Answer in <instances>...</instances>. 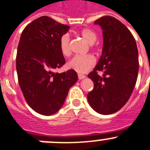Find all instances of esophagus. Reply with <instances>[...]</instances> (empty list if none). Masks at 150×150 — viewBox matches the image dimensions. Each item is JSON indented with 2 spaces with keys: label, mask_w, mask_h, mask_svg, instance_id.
<instances>
[{
  "label": "esophagus",
  "mask_w": 150,
  "mask_h": 150,
  "mask_svg": "<svg viewBox=\"0 0 150 150\" xmlns=\"http://www.w3.org/2000/svg\"><path fill=\"white\" fill-rule=\"evenodd\" d=\"M86 78V75L78 74V79H79V80H82V79H83V78Z\"/></svg>",
  "instance_id": "obj_1"
}]
</instances>
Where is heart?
I'll use <instances>...</instances> for the list:
<instances>
[{"label":"heart","mask_w":150,"mask_h":150,"mask_svg":"<svg viewBox=\"0 0 150 150\" xmlns=\"http://www.w3.org/2000/svg\"><path fill=\"white\" fill-rule=\"evenodd\" d=\"M87 42L91 45V47H94V42L97 40V34L90 28H83L78 32ZM59 47L62 54L64 56H68L70 54V38L68 34L62 36L59 41ZM95 59L91 55L83 56H75L68 62V67L81 74L88 72L94 67Z\"/></svg>","instance_id":"1"}]
</instances>
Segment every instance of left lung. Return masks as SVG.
<instances>
[{"instance_id":"left-lung-1","label":"left lung","mask_w":150,"mask_h":150,"mask_svg":"<svg viewBox=\"0 0 150 150\" xmlns=\"http://www.w3.org/2000/svg\"><path fill=\"white\" fill-rule=\"evenodd\" d=\"M103 29L102 56L88 77L94 88L87 95L90 106L108 115L121 109L133 91L139 72V52L129 29L114 17L104 16L94 22ZM101 71L100 76L97 74Z\"/></svg>"}]
</instances>
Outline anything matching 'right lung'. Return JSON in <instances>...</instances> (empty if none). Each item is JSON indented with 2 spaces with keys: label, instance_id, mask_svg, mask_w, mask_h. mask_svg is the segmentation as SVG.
Masks as SVG:
<instances>
[{
  "label": "right lung",
  "instance_id": "add662e5",
  "mask_svg": "<svg viewBox=\"0 0 150 150\" xmlns=\"http://www.w3.org/2000/svg\"><path fill=\"white\" fill-rule=\"evenodd\" d=\"M69 28L42 16L29 23L20 36L16 57L19 85L28 105L42 115L56 113L78 81L72 69L53 72L66 63L59 41Z\"/></svg>",
  "mask_w": 150,
  "mask_h": 150
}]
</instances>
